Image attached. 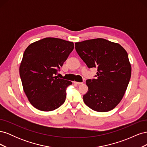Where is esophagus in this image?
<instances>
[{
	"instance_id": "obj_1",
	"label": "esophagus",
	"mask_w": 147,
	"mask_h": 147,
	"mask_svg": "<svg viewBox=\"0 0 147 147\" xmlns=\"http://www.w3.org/2000/svg\"><path fill=\"white\" fill-rule=\"evenodd\" d=\"M74 83L75 84H83V82H74Z\"/></svg>"
}]
</instances>
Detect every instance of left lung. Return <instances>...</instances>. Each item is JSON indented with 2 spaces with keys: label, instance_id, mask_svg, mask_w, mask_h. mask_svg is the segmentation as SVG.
Returning <instances> with one entry per match:
<instances>
[{
  "label": "left lung",
  "instance_id": "1",
  "mask_svg": "<svg viewBox=\"0 0 147 147\" xmlns=\"http://www.w3.org/2000/svg\"><path fill=\"white\" fill-rule=\"evenodd\" d=\"M88 68L97 67L96 79L86 81L88 91L83 101L99 112L112 110L121 100L131 76L126 51L118 43L98 38L75 43Z\"/></svg>",
  "mask_w": 147,
  "mask_h": 147
}]
</instances>
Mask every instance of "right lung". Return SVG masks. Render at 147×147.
<instances>
[{"instance_id": "add662e5", "label": "right lung", "mask_w": 147, "mask_h": 147, "mask_svg": "<svg viewBox=\"0 0 147 147\" xmlns=\"http://www.w3.org/2000/svg\"><path fill=\"white\" fill-rule=\"evenodd\" d=\"M74 48L72 42L47 37L26 49L20 75L25 94L35 108L50 112L64 103L66 88L72 83L55 75Z\"/></svg>"}]
</instances>
